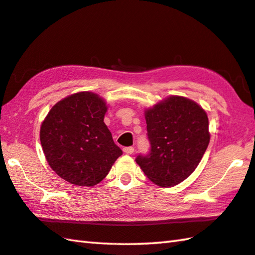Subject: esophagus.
Here are the masks:
<instances>
[{
    "label": "esophagus",
    "mask_w": 255,
    "mask_h": 255,
    "mask_svg": "<svg viewBox=\"0 0 255 255\" xmlns=\"http://www.w3.org/2000/svg\"><path fill=\"white\" fill-rule=\"evenodd\" d=\"M133 150H135V148L131 147V146H129V147H125L124 148V153L125 154H128V155H131L133 153Z\"/></svg>",
    "instance_id": "1"
}]
</instances>
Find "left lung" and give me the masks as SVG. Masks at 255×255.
Returning a JSON list of instances; mask_svg holds the SVG:
<instances>
[{"label":"left lung","mask_w":255,"mask_h":255,"mask_svg":"<svg viewBox=\"0 0 255 255\" xmlns=\"http://www.w3.org/2000/svg\"><path fill=\"white\" fill-rule=\"evenodd\" d=\"M148 154L136 162L145 175L159 187L182 182L196 170L208 147L207 114L196 102L170 97L146 110Z\"/></svg>","instance_id":"left-lung-1"}]
</instances>
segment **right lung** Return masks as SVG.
<instances>
[{
	"label": "right lung",
	"mask_w": 255,
	"mask_h": 255,
	"mask_svg": "<svg viewBox=\"0 0 255 255\" xmlns=\"http://www.w3.org/2000/svg\"><path fill=\"white\" fill-rule=\"evenodd\" d=\"M106 102L80 92L56 103L40 128L47 162L56 174L81 187L98 184L109 173L123 150L103 123Z\"/></svg>",
	"instance_id": "obj_1"
}]
</instances>
